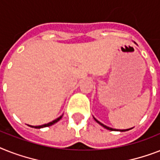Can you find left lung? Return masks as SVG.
Instances as JSON below:
<instances>
[{
	"label": "left lung",
	"mask_w": 160,
	"mask_h": 160,
	"mask_svg": "<svg viewBox=\"0 0 160 160\" xmlns=\"http://www.w3.org/2000/svg\"><path fill=\"white\" fill-rule=\"evenodd\" d=\"M94 120H95L96 122H97L98 123V124H100V125L102 126V127H104V128H106V129L109 130V131H120V132H126V131H128V130H130V129H126V130H117V129H113V128H111V127H107V126H105L104 124H102V123H101L100 122H98V121L97 120L96 118H94Z\"/></svg>",
	"instance_id": "8db88e82"
}]
</instances>
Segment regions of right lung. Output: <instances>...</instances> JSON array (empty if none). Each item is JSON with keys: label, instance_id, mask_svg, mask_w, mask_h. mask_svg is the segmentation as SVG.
Listing matches in <instances>:
<instances>
[{"label": "right lung", "instance_id": "obj_1", "mask_svg": "<svg viewBox=\"0 0 160 160\" xmlns=\"http://www.w3.org/2000/svg\"><path fill=\"white\" fill-rule=\"evenodd\" d=\"M62 116H60L59 118H57V119H55V120L52 121V122H51L48 123V124H44V125H41V126H29V127H33V128H42V127H49V126H52V125H53V124H55L56 122H58L60 119H62Z\"/></svg>", "mask_w": 160, "mask_h": 160}]
</instances>
